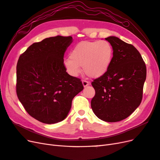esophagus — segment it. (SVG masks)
<instances>
[{
  "label": "esophagus",
  "instance_id": "34e87169",
  "mask_svg": "<svg viewBox=\"0 0 160 160\" xmlns=\"http://www.w3.org/2000/svg\"><path fill=\"white\" fill-rule=\"evenodd\" d=\"M82 83H83V85L84 88H86L87 86L89 85V84H90L89 81H85V80H83V81H82Z\"/></svg>",
  "mask_w": 160,
  "mask_h": 160
}]
</instances>
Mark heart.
I'll return each instance as SVG.
<instances>
[{"instance_id": "heart-1", "label": "heart", "mask_w": 160, "mask_h": 160, "mask_svg": "<svg viewBox=\"0 0 160 160\" xmlns=\"http://www.w3.org/2000/svg\"><path fill=\"white\" fill-rule=\"evenodd\" d=\"M113 50L106 41H82L70 52V59L64 61L66 70L72 76H77L83 67L85 73L91 78H98L108 70Z\"/></svg>"}]
</instances>
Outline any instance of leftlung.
I'll return each mask as SVG.
<instances>
[{"label": "left lung", "mask_w": 160, "mask_h": 160, "mask_svg": "<svg viewBox=\"0 0 160 160\" xmlns=\"http://www.w3.org/2000/svg\"><path fill=\"white\" fill-rule=\"evenodd\" d=\"M105 39L112 46V61L108 70L91 83L95 95L91 106L95 115L108 122L122 121L140 105L146 66L136 48L119 38Z\"/></svg>", "instance_id": "8db88e82"}]
</instances>
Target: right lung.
<instances>
[{
	"mask_svg": "<svg viewBox=\"0 0 160 160\" xmlns=\"http://www.w3.org/2000/svg\"><path fill=\"white\" fill-rule=\"evenodd\" d=\"M72 38L56 36L35 42L19 57L16 91L27 112L52 124L66 118L74 97L83 89L81 79L69 75L63 57Z\"/></svg>",
	"mask_w": 160,
	"mask_h": 160,
	"instance_id": "obj_1",
	"label": "right lung"
}]
</instances>
